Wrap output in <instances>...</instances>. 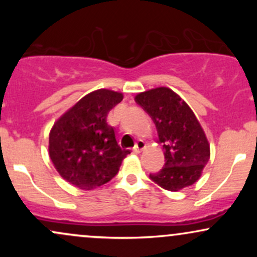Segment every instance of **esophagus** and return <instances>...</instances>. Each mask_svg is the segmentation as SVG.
Returning <instances> with one entry per match:
<instances>
[{"mask_svg":"<svg viewBox=\"0 0 257 257\" xmlns=\"http://www.w3.org/2000/svg\"><path fill=\"white\" fill-rule=\"evenodd\" d=\"M144 147H145V143H144V140H138L137 144H135V146L133 147V150H134V152L139 153L144 149Z\"/></svg>","mask_w":257,"mask_h":257,"instance_id":"esophagus-1","label":"esophagus"}]
</instances>
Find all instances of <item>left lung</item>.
<instances>
[{
    "label": "left lung",
    "instance_id": "1",
    "mask_svg": "<svg viewBox=\"0 0 257 257\" xmlns=\"http://www.w3.org/2000/svg\"><path fill=\"white\" fill-rule=\"evenodd\" d=\"M135 101L151 116L163 144L166 163L150 179L168 191L193 185L210 158V146L193 111L166 87L138 94Z\"/></svg>",
    "mask_w": 257,
    "mask_h": 257
}]
</instances>
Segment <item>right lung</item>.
I'll return each mask as SVG.
<instances>
[{
	"label": "right lung",
	"mask_w": 257,
	"mask_h": 257,
	"mask_svg": "<svg viewBox=\"0 0 257 257\" xmlns=\"http://www.w3.org/2000/svg\"><path fill=\"white\" fill-rule=\"evenodd\" d=\"M123 95L99 89L88 94L57 120L49 134V156L63 179L82 190L113 179L131 151L119 146L107 114Z\"/></svg>",
	"instance_id": "1"
}]
</instances>
